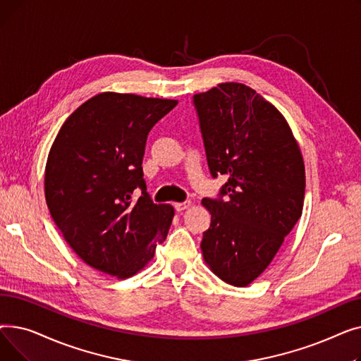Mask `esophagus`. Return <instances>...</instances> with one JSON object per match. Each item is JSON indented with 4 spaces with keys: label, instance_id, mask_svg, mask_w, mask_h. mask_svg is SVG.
I'll return each instance as SVG.
<instances>
[{
    "label": "esophagus",
    "instance_id": "obj_1",
    "mask_svg": "<svg viewBox=\"0 0 361 361\" xmlns=\"http://www.w3.org/2000/svg\"><path fill=\"white\" fill-rule=\"evenodd\" d=\"M192 206V202L190 200H185V202H180V203H176V209L178 212H183L185 209H188V207Z\"/></svg>",
    "mask_w": 361,
    "mask_h": 361
}]
</instances>
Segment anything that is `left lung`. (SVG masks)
I'll use <instances>...</instances> for the list:
<instances>
[{
	"instance_id": "left-lung-1",
	"label": "left lung",
	"mask_w": 361,
	"mask_h": 361,
	"mask_svg": "<svg viewBox=\"0 0 361 361\" xmlns=\"http://www.w3.org/2000/svg\"><path fill=\"white\" fill-rule=\"evenodd\" d=\"M195 106L211 174L228 177L219 199L202 200L211 214L203 259L224 282L247 287L302 214L305 161L286 117L249 86L219 83L195 94Z\"/></svg>"
}]
</instances>
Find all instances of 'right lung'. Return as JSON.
I'll list each match as a JSON object with an SVG mask.
<instances>
[{"mask_svg": "<svg viewBox=\"0 0 361 361\" xmlns=\"http://www.w3.org/2000/svg\"><path fill=\"white\" fill-rule=\"evenodd\" d=\"M178 101L102 92L61 126L47 159L45 199L70 247L85 263L126 279L164 243L174 207L146 193L143 155L150 128ZM137 186L143 197L130 199Z\"/></svg>", "mask_w": 361, "mask_h": 361, "instance_id": "obj_1", "label": "right lung"}]
</instances>
